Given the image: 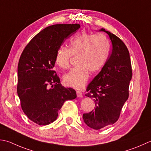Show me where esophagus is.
Listing matches in <instances>:
<instances>
[{"instance_id": "esophagus-1", "label": "esophagus", "mask_w": 151, "mask_h": 151, "mask_svg": "<svg viewBox=\"0 0 151 151\" xmlns=\"http://www.w3.org/2000/svg\"><path fill=\"white\" fill-rule=\"evenodd\" d=\"M76 95H77V97H80V98H81V97H82V96H83V94H82L81 91H76Z\"/></svg>"}]
</instances>
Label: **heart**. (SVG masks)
Returning <instances> with one entry per match:
<instances>
[{
	"label": "heart",
	"mask_w": 151,
	"mask_h": 151,
	"mask_svg": "<svg viewBox=\"0 0 151 151\" xmlns=\"http://www.w3.org/2000/svg\"><path fill=\"white\" fill-rule=\"evenodd\" d=\"M109 50L107 41L101 35L81 32L73 37L69 49L61 46L55 55V63L62 69L69 67L72 55H78V66L73 68L63 76L64 84L75 89L84 87L90 77L88 70L96 72L101 69L107 61Z\"/></svg>",
	"instance_id": "1"
}]
</instances>
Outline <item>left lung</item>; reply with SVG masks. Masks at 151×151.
<instances>
[{"instance_id": "1", "label": "left lung", "mask_w": 151, "mask_h": 151, "mask_svg": "<svg viewBox=\"0 0 151 151\" xmlns=\"http://www.w3.org/2000/svg\"><path fill=\"white\" fill-rule=\"evenodd\" d=\"M112 43L111 52L104 66L88 84L86 96L93 99L95 110L83 114L84 122L90 128L100 129L118 120L124 104L128 99L132 77L128 48L116 35L105 29Z\"/></svg>"}]
</instances>
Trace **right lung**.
I'll return each mask as SVG.
<instances>
[{"label": "right lung", "instance_id": "right-lung-1", "mask_svg": "<svg viewBox=\"0 0 151 151\" xmlns=\"http://www.w3.org/2000/svg\"><path fill=\"white\" fill-rule=\"evenodd\" d=\"M80 27L78 23L47 27L33 37L21 55L17 95L25 115L38 125L54 122L64 102L76 97L75 90L61 85L54 67L57 50Z\"/></svg>", "mask_w": 151, "mask_h": 151}]
</instances>
